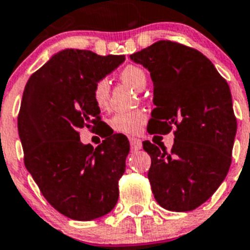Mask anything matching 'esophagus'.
Returning a JSON list of instances; mask_svg holds the SVG:
<instances>
[{"label":"esophagus","instance_id":"esophagus-1","mask_svg":"<svg viewBox=\"0 0 250 250\" xmlns=\"http://www.w3.org/2000/svg\"><path fill=\"white\" fill-rule=\"evenodd\" d=\"M129 142H131V151L132 152H136L138 149L142 148V141L140 138H136V137H132L129 138Z\"/></svg>","mask_w":250,"mask_h":250}]
</instances>
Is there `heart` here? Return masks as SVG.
Segmentation results:
<instances>
[{
  "label": "heart",
  "mask_w": 250,
  "mask_h": 250,
  "mask_svg": "<svg viewBox=\"0 0 250 250\" xmlns=\"http://www.w3.org/2000/svg\"><path fill=\"white\" fill-rule=\"evenodd\" d=\"M121 79L133 86L137 90H142L146 85V73L136 65H127L121 71ZM93 99L99 108H104L109 99V83L108 80L101 79L95 83L93 89ZM147 119V114L143 110L119 112L110 119V125L116 132L123 134H136L141 131Z\"/></svg>",
  "instance_id": "1"
}]
</instances>
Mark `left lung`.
<instances>
[{
	"label": "left lung",
	"instance_id": "obj_1",
	"mask_svg": "<svg viewBox=\"0 0 250 250\" xmlns=\"http://www.w3.org/2000/svg\"><path fill=\"white\" fill-rule=\"evenodd\" d=\"M129 58L153 83L149 133L177 128L171 151L143 142L151 156L152 192L170 211L196 209L218 190L231 164L236 119L229 85L200 51L172 41H157Z\"/></svg>",
	"mask_w": 250,
	"mask_h": 250
}]
</instances>
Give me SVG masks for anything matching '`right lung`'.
<instances>
[{
    "mask_svg": "<svg viewBox=\"0 0 250 250\" xmlns=\"http://www.w3.org/2000/svg\"><path fill=\"white\" fill-rule=\"evenodd\" d=\"M125 59L60 50L23 90L17 125L25 166L50 205L74 220L102 218L118 201L129 142L113 134L94 149L82 143L78 129L98 127L101 109L93 89Z\"/></svg>",
    "mask_w": 250,
    "mask_h": 250,
    "instance_id": "1",
    "label": "right lung"
}]
</instances>
